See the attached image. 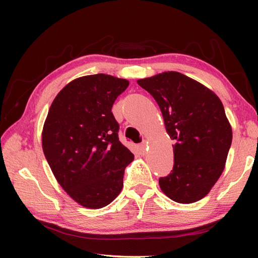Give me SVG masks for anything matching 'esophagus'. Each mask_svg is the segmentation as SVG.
<instances>
[{"label":"esophagus","instance_id":"34e87169","mask_svg":"<svg viewBox=\"0 0 258 258\" xmlns=\"http://www.w3.org/2000/svg\"><path fill=\"white\" fill-rule=\"evenodd\" d=\"M139 147H140L141 153H143V154H145L146 151H147V147H149V143H147V142H143V143H141L139 145Z\"/></svg>","mask_w":258,"mask_h":258}]
</instances>
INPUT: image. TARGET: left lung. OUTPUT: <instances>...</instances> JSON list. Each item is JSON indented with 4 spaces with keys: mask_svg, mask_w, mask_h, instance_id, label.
<instances>
[{
    "mask_svg": "<svg viewBox=\"0 0 258 258\" xmlns=\"http://www.w3.org/2000/svg\"><path fill=\"white\" fill-rule=\"evenodd\" d=\"M154 97L166 132L175 141L172 173L160 178L162 191L189 204L205 197L225 168L232 127L218 96L178 72H163L138 81Z\"/></svg>",
    "mask_w": 258,
    "mask_h": 258,
    "instance_id": "left-lung-1",
    "label": "left lung"
}]
</instances>
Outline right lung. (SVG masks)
I'll return each instance as SVG.
<instances>
[{"mask_svg":"<svg viewBox=\"0 0 258 258\" xmlns=\"http://www.w3.org/2000/svg\"><path fill=\"white\" fill-rule=\"evenodd\" d=\"M130 82L107 74L86 75L59 91L43 126L42 147L58 184L87 208L112 203L134 160L118 140L112 106Z\"/></svg>","mask_w":258,"mask_h":258,"instance_id":"obj_1","label":"right lung"}]
</instances>
